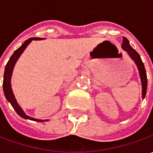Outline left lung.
<instances>
[{
    "mask_svg": "<svg viewBox=\"0 0 153 153\" xmlns=\"http://www.w3.org/2000/svg\"><path fill=\"white\" fill-rule=\"evenodd\" d=\"M122 48L128 53V54L132 59V60L134 62V64L137 66V69L139 71V75H140V82H141V87H142L141 94H142V99L144 100L145 97H146V89H147V78H146V72L144 64H143V62L140 59V54L130 46L129 42L126 37H123Z\"/></svg>",
    "mask_w": 153,
    "mask_h": 153,
    "instance_id": "8db88e82",
    "label": "left lung"
}]
</instances>
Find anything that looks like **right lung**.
Returning <instances> with one entry per match:
<instances>
[{
	"mask_svg": "<svg viewBox=\"0 0 153 153\" xmlns=\"http://www.w3.org/2000/svg\"><path fill=\"white\" fill-rule=\"evenodd\" d=\"M33 40L35 41H38V40H42V38H39V37H33V38H30L26 40L23 44L21 45L20 47L15 51L13 54L11 56V58L9 59L8 62L5 67V71H4V77H3V91H4V94L5 97L7 100L12 106L13 107L15 111L18 113L19 116H20L21 117L25 118V119H29V120L36 121V122H45V121H48V119L46 120H41V119H36L31 117L24 111V110L21 108V106L19 105V103L17 102V100L15 98L12 89V85H11V79H12V75H13V68L15 66L16 62L18 61L19 58L23 53V52L25 50L27 46L30 44Z\"/></svg>",
	"mask_w": 153,
	"mask_h": 153,
	"instance_id": "1",
	"label": "right lung"
}]
</instances>
